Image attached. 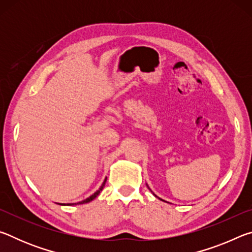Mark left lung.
Here are the masks:
<instances>
[{
  "label": "left lung",
  "instance_id": "obj_1",
  "mask_svg": "<svg viewBox=\"0 0 252 252\" xmlns=\"http://www.w3.org/2000/svg\"><path fill=\"white\" fill-rule=\"evenodd\" d=\"M156 197H157V195H156ZM160 199V198H159ZM160 200H162V199H160ZM162 201H164V200H162Z\"/></svg>",
  "mask_w": 252,
  "mask_h": 252
}]
</instances>
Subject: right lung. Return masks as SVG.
Wrapping results in <instances>:
<instances>
[{
  "mask_svg": "<svg viewBox=\"0 0 252 252\" xmlns=\"http://www.w3.org/2000/svg\"><path fill=\"white\" fill-rule=\"evenodd\" d=\"M105 182H106V178H105V180L103 181V183H102V186L99 188V190H96L94 193H93L92 195H90V197L89 198H87L85 200H82V201H80V202H78V203H66V206H74V204H83V203H88V202H90V201H92L93 199H95L97 195H99V193L101 192L102 191V189H103V187H104V185H105ZM62 204V203H61ZM62 206H65V203H63Z\"/></svg>",
  "mask_w": 252,
  "mask_h": 252,
  "instance_id": "add662e5",
  "label": "right lung"
}]
</instances>
